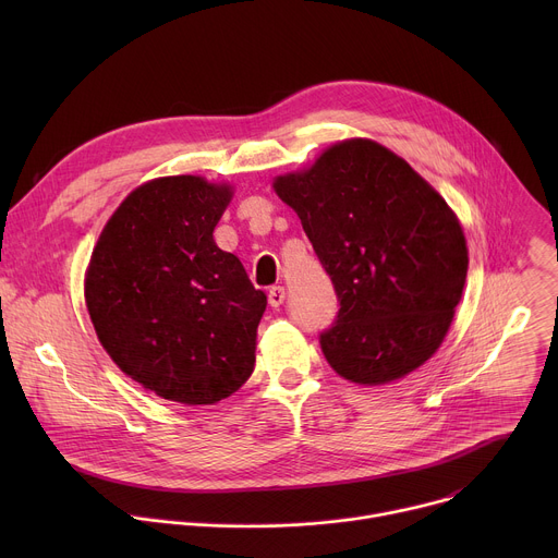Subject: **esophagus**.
Returning a JSON list of instances; mask_svg holds the SVG:
<instances>
[{
    "instance_id": "obj_1",
    "label": "esophagus",
    "mask_w": 558,
    "mask_h": 558,
    "mask_svg": "<svg viewBox=\"0 0 558 558\" xmlns=\"http://www.w3.org/2000/svg\"><path fill=\"white\" fill-rule=\"evenodd\" d=\"M284 302V287H271L269 289V304L278 308Z\"/></svg>"
}]
</instances>
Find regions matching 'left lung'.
Listing matches in <instances>:
<instances>
[{
  "label": "left lung",
  "instance_id": "8db88e82",
  "mask_svg": "<svg viewBox=\"0 0 558 558\" xmlns=\"http://www.w3.org/2000/svg\"><path fill=\"white\" fill-rule=\"evenodd\" d=\"M336 284L320 336L331 368L360 386L402 379L441 347L468 274L463 227L402 156L344 138L274 179Z\"/></svg>",
  "mask_w": 558,
  "mask_h": 558
}]
</instances>
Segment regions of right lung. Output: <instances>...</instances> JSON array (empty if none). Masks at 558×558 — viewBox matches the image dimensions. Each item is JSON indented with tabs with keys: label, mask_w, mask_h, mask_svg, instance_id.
<instances>
[{
	"label": "right lung",
	"mask_w": 558,
	"mask_h": 558,
	"mask_svg": "<svg viewBox=\"0 0 558 558\" xmlns=\"http://www.w3.org/2000/svg\"><path fill=\"white\" fill-rule=\"evenodd\" d=\"M229 183L158 177L132 190L93 250L84 295L112 362L145 390L216 404L254 373L267 295L214 241Z\"/></svg>",
	"instance_id": "right-lung-1"
}]
</instances>
